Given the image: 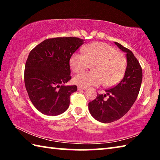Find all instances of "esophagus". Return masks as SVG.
Listing matches in <instances>:
<instances>
[{"label": "esophagus", "mask_w": 160, "mask_h": 160, "mask_svg": "<svg viewBox=\"0 0 160 160\" xmlns=\"http://www.w3.org/2000/svg\"><path fill=\"white\" fill-rule=\"evenodd\" d=\"M86 88H85V87H78V90H85Z\"/></svg>", "instance_id": "obj_1"}]
</instances>
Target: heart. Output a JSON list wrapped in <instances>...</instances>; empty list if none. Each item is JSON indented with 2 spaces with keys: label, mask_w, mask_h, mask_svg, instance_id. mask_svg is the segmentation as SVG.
Listing matches in <instances>:
<instances>
[{
  "label": "heart",
  "mask_w": 160,
  "mask_h": 160,
  "mask_svg": "<svg viewBox=\"0 0 160 160\" xmlns=\"http://www.w3.org/2000/svg\"><path fill=\"white\" fill-rule=\"evenodd\" d=\"M70 68L80 72L93 64L91 72H83L73 78V82L80 87L116 85L125 75L127 61L114 48L98 42L87 46L82 53H74L70 58Z\"/></svg>",
  "instance_id": "1"
}]
</instances>
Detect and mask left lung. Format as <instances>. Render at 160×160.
<instances>
[{"mask_svg": "<svg viewBox=\"0 0 160 160\" xmlns=\"http://www.w3.org/2000/svg\"><path fill=\"white\" fill-rule=\"evenodd\" d=\"M115 44L126 54L127 67L123 80L106 94H98L90 102L88 109L90 114L102 123H112L126 114L138 95L142 80L141 66L131 51L117 42ZM108 96L106 100L104 97Z\"/></svg>", "mask_w": 160, "mask_h": 160, "instance_id": "left-lung-1", "label": "left lung"}]
</instances>
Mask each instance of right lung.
Instances as JSON below:
<instances>
[{"label":"right lung","mask_w":160,"mask_h":160,"mask_svg":"<svg viewBox=\"0 0 160 160\" xmlns=\"http://www.w3.org/2000/svg\"><path fill=\"white\" fill-rule=\"evenodd\" d=\"M84 40L57 37L43 41L29 53L26 61L25 84L35 108L48 116H57L69 107L70 96L76 85L65 86L71 79L69 61Z\"/></svg>","instance_id":"obj_1"}]
</instances>
